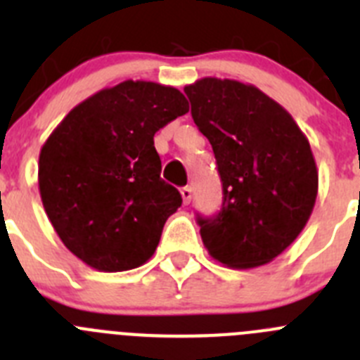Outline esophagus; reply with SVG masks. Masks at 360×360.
<instances>
[{"label": "esophagus", "mask_w": 360, "mask_h": 360, "mask_svg": "<svg viewBox=\"0 0 360 360\" xmlns=\"http://www.w3.org/2000/svg\"><path fill=\"white\" fill-rule=\"evenodd\" d=\"M181 197H183L184 204H190V200H192V188H181Z\"/></svg>", "instance_id": "obj_1"}]
</instances>
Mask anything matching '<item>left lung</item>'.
I'll use <instances>...</instances> for the list:
<instances>
[{"mask_svg":"<svg viewBox=\"0 0 360 360\" xmlns=\"http://www.w3.org/2000/svg\"><path fill=\"white\" fill-rule=\"evenodd\" d=\"M184 93L212 143L224 192L219 215L197 219L204 248L231 269L273 262L303 231L316 204L319 176L307 136L252 84L204 77Z\"/></svg>","mask_w":360,"mask_h":360,"instance_id":"1","label":"left lung"}]
</instances>
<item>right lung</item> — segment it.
Masks as SVG:
<instances>
[{
    "instance_id": "add662e5",
    "label": "right lung",
    "mask_w": 360,
    "mask_h": 360,
    "mask_svg": "<svg viewBox=\"0 0 360 360\" xmlns=\"http://www.w3.org/2000/svg\"><path fill=\"white\" fill-rule=\"evenodd\" d=\"M188 112L172 86L125 80L71 109L39 154V193L63 244L102 273L143 265L183 199L154 134Z\"/></svg>"
}]
</instances>
